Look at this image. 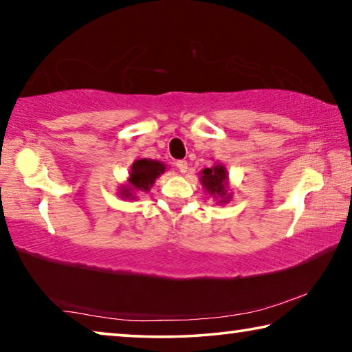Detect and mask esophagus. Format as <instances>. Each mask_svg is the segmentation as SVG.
Returning <instances> with one entry per match:
<instances>
[{
    "instance_id": "34e87169",
    "label": "esophagus",
    "mask_w": 352,
    "mask_h": 352,
    "mask_svg": "<svg viewBox=\"0 0 352 352\" xmlns=\"http://www.w3.org/2000/svg\"><path fill=\"white\" fill-rule=\"evenodd\" d=\"M175 164H177V168H178V170L182 172V174H184V172L188 170V162H186V160H178Z\"/></svg>"
}]
</instances>
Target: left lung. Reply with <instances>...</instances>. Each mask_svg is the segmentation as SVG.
I'll list each match as a JSON object with an SVG mask.
<instances>
[{
    "instance_id": "left-lung-1",
    "label": "left lung",
    "mask_w": 352,
    "mask_h": 352,
    "mask_svg": "<svg viewBox=\"0 0 352 352\" xmlns=\"http://www.w3.org/2000/svg\"><path fill=\"white\" fill-rule=\"evenodd\" d=\"M200 183L206 189V192L219 199V204H226L228 201V174H226L225 166L216 163L211 168L201 170Z\"/></svg>"
}]
</instances>
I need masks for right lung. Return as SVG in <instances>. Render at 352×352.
Returning <instances> with one entry per match:
<instances>
[{"label": "right lung", "mask_w": 352, "mask_h": 352, "mask_svg": "<svg viewBox=\"0 0 352 352\" xmlns=\"http://www.w3.org/2000/svg\"><path fill=\"white\" fill-rule=\"evenodd\" d=\"M164 170L166 166L162 162H157V160H135V163L132 164V168H130L129 172V184L127 186H122V189L119 190V194H121L124 199H136L135 190H141V192L151 190L155 180H157L162 174H164Z\"/></svg>", "instance_id": "right-lung-1"}]
</instances>
